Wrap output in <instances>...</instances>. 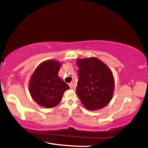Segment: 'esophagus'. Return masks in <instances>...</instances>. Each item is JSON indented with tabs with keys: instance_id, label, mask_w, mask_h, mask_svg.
I'll return each instance as SVG.
<instances>
[{
	"instance_id": "34e87169",
	"label": "esophagus",
	"mask_w": 148,
	"mask_h": 148,
	"mask_svg": "<svg viewBox=\"0 0 148 148\" xmlns=\"http://www.w3.org/2000/svg\"><path fill=\"white\" fill-rule=\"evenodd\" d=\"M69 86L72 89H74V88H76V84H74V83H70V84H69Z\"/></svg>"
}]
</instances>
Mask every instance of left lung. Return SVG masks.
I'll return each mask as SVG.
<instances>
[{
  "mask_svg": "<svg viewBox=\"0 0 148 148\" xmlns=\"http://www.w3.org/2000/svg\"><path fill=\"white\" fill-rule=\"evenodd\" d=\"M79 80L76 94L81 103L90 111H95L108 104L114 91L111 70L96 58L78 59Z\"/></svg>",
  "mask_w": 148,
  "mask_h": 148,
  "instance_id": "8db88e82",
  "label": "left lung"
}]
</instances>
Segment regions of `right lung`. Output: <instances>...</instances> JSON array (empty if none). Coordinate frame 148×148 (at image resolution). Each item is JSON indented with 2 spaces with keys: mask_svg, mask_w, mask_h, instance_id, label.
Here are the masks:
<instances>
[{
  "mask_svg": "<svg viewBox=\"0 0 148 148\" xmlns=\"http://www.w3.org/2000/svg\"><path fill=\"white\" fill-rule=\"evenodd\" d=\"M61 64L49 60L35 69L30 80L29 90L34 101L40 106L49 108L57 106L64 92L69 87L58 76Z\"/></svg>",
  "mask_w": 148,
  "mask_h": 148,
  "instance_id": "right-lung-1",
  "label": "right lung"
}]
</instances>
